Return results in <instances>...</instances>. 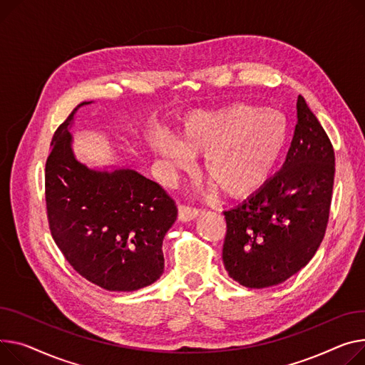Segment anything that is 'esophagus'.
Listing matches in <instances>:
<instances>
[{"mask_svg": "<svg viewBox=\"0 0 365 365\" xmlns=\"http://www.w3.org/2000/svg\"><path fill=\"white\" fill-rule=\"evenodd\" d=\"M201 210L189 205H179V220L180 222H190L193 218L198 217Z\"/></svg>", "mask_w": 365, "mask_h": 365, "instance_id": "34e87169", "label": "esophagus"}]
</instances>
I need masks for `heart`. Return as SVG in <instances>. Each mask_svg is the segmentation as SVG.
Here are the masks:
<instances>
[{"label": "heart", "mask_w": 365, "mask_h": 365, "mask_svg": "<svg viewBox=\"0 0 365 365\" xmlns=\"http://www.w3.org/2000/svg\"><path fill=\"white\" fill-rule=\"evenodd\" d=\"M289 125L277 111L235 104L187 114L179 139L158 133L153 148L167 173L189 172L190 153L204 154L207 176L233 198L250 197L270 180L287 148Z\"/></svg>", "instance_id": "b5f03b06"}]
</instances>
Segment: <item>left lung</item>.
<instances>
[{
  "instance_id": "obj_1",
  "label": "left lung",
  "mask_w": 365,
  "mask_h": 365,
  "mask_svg": "<svg viewBox=\"0 0 365 365\" xmlns=\"http://www.w3.org/2000/svg\"><path fill=\"white\" fill-rule=\"evenodd\" d=\"M280 172L237 207L225 211L223 264L245 287H269L298 273L326 233L333 180V145L304 96Z\"/></svg>"
}]
</instances>
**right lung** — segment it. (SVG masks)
I'll return each instance as SVG.
<instances>
[{"instance_id": "add662e5", "label": "right lung", "mask_w": 365, "mask_h": 365, "mask_svg": "<svg viewBox=\"0 0 365 365\" xmlns=\"http://www.w3.org/2000/svg\"><path fill=\"white\" fill-rule=\"evenodd\" d=\"M73 110L53 136L45 164L48 225L82 277L111 292L150 286L164 272L163 239L178 208L154 180L130 168L100 172L71 151Z\"/></svg>"}]
</instances>
